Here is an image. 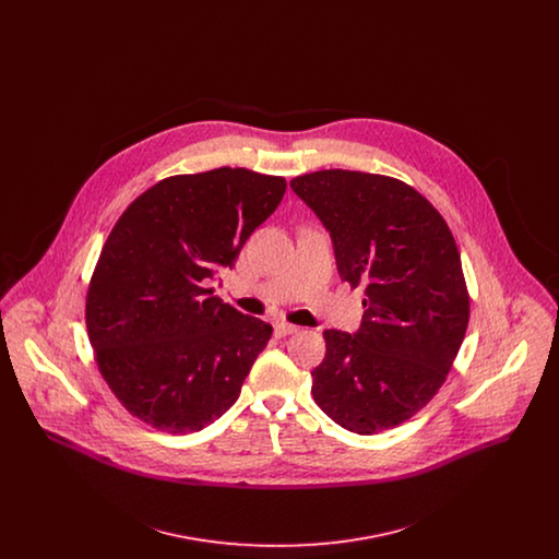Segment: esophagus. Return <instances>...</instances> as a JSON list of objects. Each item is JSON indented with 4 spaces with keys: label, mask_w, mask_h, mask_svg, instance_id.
I'll list each match as a JSON object with an SVG mask.
<instances>
[{
    "label": "esophagus",
    "mask_w": 559,
    "mask_h": 559,
    "mask_svg": "<svg viewBox=\"0 0 559 559\" xmlns=\"http://www.w3.org/2000/svg\"><path fill=\"white\" fill-rule=\"evenodd\" d=\"M299 329L292 324V322H285V320H278L276 324H274V335L276 337H287V335H293V333H297Z\"/></svg>",
    "instance_id": "esophagus-1"
}]
</instances>
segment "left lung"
<instances>
[{
    "label": "left lung",
    "instance_id": "8db88e82",
    "mask_svg": "<svg viewBox=\"0 0 559 559\" xmlns=\"http://www.w3.org/2000/svg\"><path fill=\"white\" fill-rule=\"evenodd\" d=\"M292 188L331 233L342 281L365 287L360 329L322 333L312 396L347 431L400 426L438 394L467 331L469 293L451 228L390 176L322 169Z\"/></svg>",
    "mask_w": 559,
    "mask_h": 559
}]
</instances>
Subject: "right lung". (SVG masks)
Segmentation results:
<instances>
[{
  "label": "right lung",
  "mask_w": 559,
  "mask_h": 559,
  "mask_svg": "<svg viewBox=\"0 0 559 559\" xmlns=\"http://www.w3.org/2000/svg\"><path fill=\"white\" fill-rule=\"evenodd\" d=\"M287 182L245 167L171 176L142 192L110 230L85 324L110 392L159 431H199L239 399L272 326L212 295Z\"/></svg>",
  "instance_id": "1"
}]
</instances>
